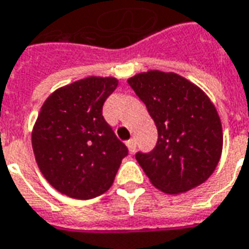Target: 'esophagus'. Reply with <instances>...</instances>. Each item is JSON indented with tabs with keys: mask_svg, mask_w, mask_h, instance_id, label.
<instances>
[{
	"mask_svg": "<svg viewBox=\"0 0 249 249\" xmlns=\"http://www.w3.org/2000/svg\"><path fill=\"white\" fill-rule=\"evenodd\" d=\"M127 147H128V149H130V152L134 153L135 152V149H136V140L135 139H130V140H127Z\"/></svg>",
	"mask_w": 249,
	"mask_h": 249,
	"instance_id": "34e87169",
	"label": "esophagus"
}]
</instances>
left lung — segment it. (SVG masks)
<instances>
[{"label": "left lung", "instance_id": "8db88e82", "mask_svg": "<svg viewBox=\"0 0 249 249\" xmlns=\"http://www.w3.org/2000/svg\"><path fill=\"white\" fill-rule=\"evenodd\" d=\"M158 127L149 152H136L156 188L169 194L202 184L218 165L223 145L219 115L209 97L176 73L149 71L128 80Z\"/></svg>", "mask_w": 249, "mask_h": 249}]
</instances>
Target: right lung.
I'll list each match as a JSON object with an SVG mask.
<instances>
[{
  "instance_id": "right-lung-1",
  "label": "right lung",
  "mask_w": 249,
  "mask_h": 249,
  "mask_svg": "<svg viewBox=\"0 0 249 249\" xmlns=\"http://www.w3.org/2000/svg\"><path fill=\"white\" fill-rule=\"evenodd\" d=\"M118 85L88 77L53 91L33 130V149L46 180L60 193L90 199L113 185L128 149L105 121L102 107Z\"/></svg>"
}]
</instances>
